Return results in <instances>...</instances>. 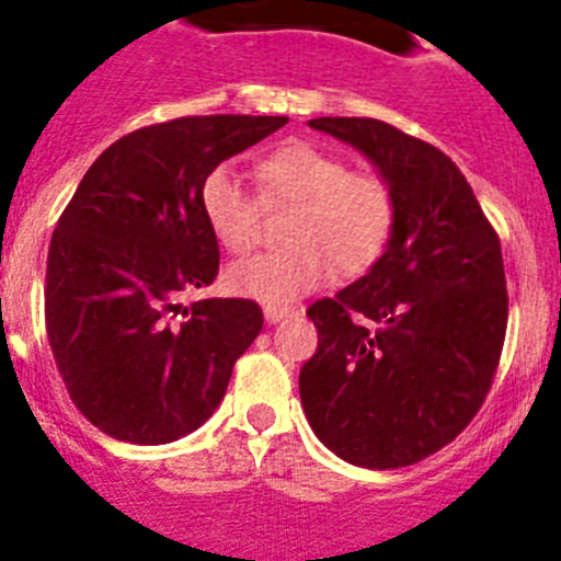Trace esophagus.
<instances>
[{
    "label": "esophagus",
    "mask_w": 561,
    "mask_h": 561,
    "mask_svg": "<svg viewBox=\"0 0 561 561\" xmlns=\"http://www.w3.org/2000/svg\"><path fill=\"white\" fill-rule=\"evenodd\" d=\"M263 316H265V321H268V323H279V321H285L287 316H293V307L265 305V307H263Z\"/></svg>",
    "instance_id": "34e87169"
}]
</instances>
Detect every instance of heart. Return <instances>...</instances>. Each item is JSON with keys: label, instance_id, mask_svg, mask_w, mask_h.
Segmentation results:
<instances>
[{"label": "heart", "instance_id": "b5f03b06", "mask_svg": "<svg viewBox=\"0 0 561 561\" xmlns=\"http://www.w3.org/2000/svg\"><path fill=\"white\" fill-rule=\"evenodd\" d=\"M265 202H293L285 249L240 260L227 271L229 290L282 305L329 282L334 265L363 274L387 249L396 204L385 180L348 171V162L310 140H285L254 162ZM202 216L218 243L243 254L256 238V204L229 165H216L198 191Z\"/></svg>", "mask_w": 561, "mask_h": 561}]
</instances>
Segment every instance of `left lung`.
I'll return each mask as SVG.
<instances>
[{"mask_svg": "<svg viewBox=\"0 0 561 561\" xmlns=\"http://www.w3.org/2000/svg\"><path fill=\"white\" fill-rule=\"evenodd\" d=\"M363 151L396 221L368 274L307 310L318 348L298 376L312 432L345 462L407 468L484 404L506 337L504 256L451 157L376 118H312Z\"/></svg>", "mask_w": 561, "mask_h": 561, "instance_id": "obj_1", "label": "left lung"}]
</instances>
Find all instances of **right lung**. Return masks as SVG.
<instances>
[{
    "label": "right lung",
    "mask_w": 561,
    "mask_h": 561,
    "mask_svg": "<svg viewBox=\"0 0 561 561\" xmlns=\"http://www.w3.org/2000/svg\"><path fill=\"white\" fill-rule=\"evenodd\" d=\"M285 115H185L96 157L46 260V334L77 410L104 434L162 446L196 432L263 329L249 298H182L218 276L198 191Z\"/></svg>",
    "instance_id": "1"
}]
</instances>
